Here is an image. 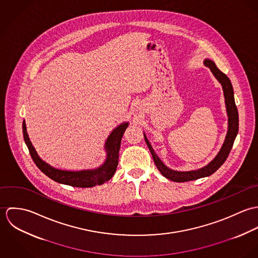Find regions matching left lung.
<instances>
[{"mask_svg":"<svg viewBox=\"0 0 258 258\" xmlns=\"http://www.w3.org/2000/svg\"><path fill=\"white\" fill-rule=\"evenodd\" d=\"M204 64L208 67L215 77L218 79V81L221 84L222 90H223V96H224V103H225V108H226V113L228 117V126H227V133L224 139V142L221 146L220 152L218 155L206 166L203 168H200L198 170H191V171H176L173 169H170L168 166H166L162 160L158 157V155L155 153L154 149L151 146L149 140L147 139L146 134L144 133V138L145 142L147 144L148 148L152 154L154 163L160 173L167 178L168 180H171L173 182L177 183H184V182H188V181H194L198 180L201 178L209 177L213 175L221 165L225 162L232 145L235 140V137L238 133V112L237 108L234 102V94H233V88L231 85V82L229 78L224 74H222L221 71L218 69L216 63L209 59L206 58L204 60Z\"/></svg>","mask_w":258,"mask_h":258,"instance_id":"obj_1","label":"left lung"}]
</instances>
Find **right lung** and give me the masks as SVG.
<instances>
[{
    "label": "right lung",
    "instance_id": "obj_1",
    "mask_svg": "<svg viewBox=\"0 0 258 258\" xmlns=\"http://www.w3.org/2000/svg\"><path fill=\"white\" fill-rule=\"evenodd\" d=\"M128 125V122H123L116 128H114L111 132L110 135L105 141L104 149L106 152V159L102 165L95 169H87L80 171L56 169L45 163L43 160H41L29 138L25 120L23 122V133L25 142L29 148L32 159L34 160L37 168L44 175H46L48 178L59 184H68L75 187H92L94 185H99L108 182L114 176L116 168L118 166L121 140Z\"/></svg>",
    "mask_w": 258,
    "mask_h": 258
}]
</instances>
